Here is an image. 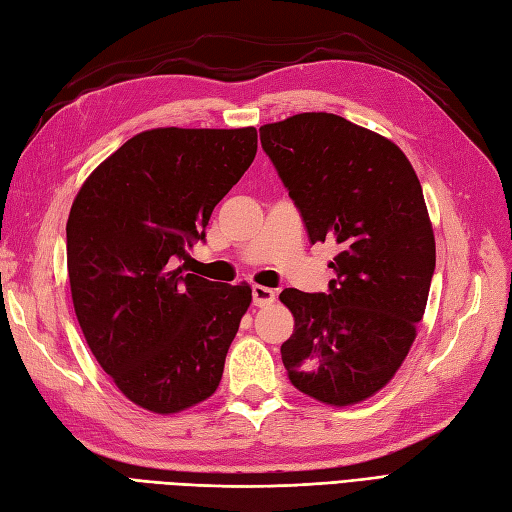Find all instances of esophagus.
I'll return each instance as SVG.
<instances>
[{
  "mask_svg": "<svg viewBox=\"0 0 512 512\" xmlns=\"http://www.w3.org/2000/svg\"><path fill=\"white\" fill-rule=\"evenodd\" d=\"M252 299H254V306L263 308V306H269V304L276 302V293H273V289H269V286L254 284V289H252Z\"/></svg>",
  "mask_w": 512,
  "mask_h": 512,
  "instance_id": "esophagus-1",
  "label": "esophagus"
}]
</instances>
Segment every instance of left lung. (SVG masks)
<instances>
[{
  "mask_svg": "<svg viewBox=\"0 0 512 512\" xmlns=\"http://www.w3.org/2000/svg\"><path fill=\"white\" fill-rule=\"evenodd\" d=\"M310 243L334 239L328 293L284 289L295 317L282 363L295 389L350 406L389 384L417 336L436 263L417 173L384 136L330 112L260 128Z\"/></svg>",
  "mask_w": 512,
  "mask_h": 512,
  "instance_id": "obj_1",
  "label": "left lung"
}]
</instances>
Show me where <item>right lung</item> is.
Here are the masks:
<instances>
[{
  "mask_svg": "<svg viewBox=\"0 0 512 512\" xmlns=\"http://www.w3.org/2000/svg\"><path fill=\"white\" fill-rule=\"evenodd\" d=\"M256 149V128L145 130L73 199L67 269L82 334L117 389L152 413H180L221 382L252 289L173 263L204 241Z\"/></svg>",
  "mask_w": 512,
  "mask_h": 512,
  "instance_id": "add662e5",
  "label": "right lung"
}]
</instances>
